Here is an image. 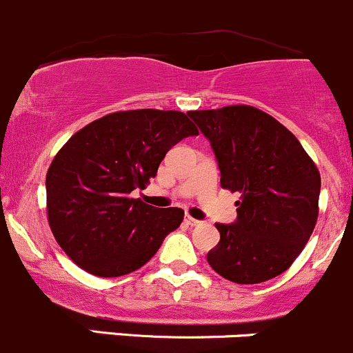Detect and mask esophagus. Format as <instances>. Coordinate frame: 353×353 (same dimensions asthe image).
Here are the masks:
<instances>
[{"label": "esophagus", "mask_w": 353, "mask_h": 353, "mask_svg": "<svg viewBox=\"0 0 353 353\" xmlns=\"http://www.w3.org/2000/svg\"><path fill=\"white\" fill-rule=\"evenodd\" d=\"M184 222H186L188 225H191V227H198L199 223H201V222H199V220L193 219V216H191V215H186V216H184Z\"/></svg>", "instance_id": "1"}]
</instances>
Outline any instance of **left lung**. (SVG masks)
<instances>
[{
  "label": "left lung",
  "mask_w": 353,
  "mask_h": 353,
  "mask_svg": "<svg viewBox=\"0 0 353 353\" xmlns=\"http://www.w3.org/2000/svg\"><path fill=\"white\" fill-rule=\"evenodd\" d=\"M188 114L212 143L222 188L241 194L236 222L215 223L220 243L206 256L210 266L243 285L275 279L318 222V167L282 123L252 105Z\"/></svg>",
  "instance_id": "obj_1"
}]
</instances>
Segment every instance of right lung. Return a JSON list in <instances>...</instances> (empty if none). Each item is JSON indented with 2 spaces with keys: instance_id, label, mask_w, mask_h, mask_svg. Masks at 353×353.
Returning a JSON list of instances; mask_svg holds the SVG:
<instances>
[{
  "instance_id": "add662e5",
  "label": "right lung",
  "mask_w": 353,
  "mask_h": 353,
  "mask_svg": "<svg viewBox=\"0 0 353 353\" xmlns=\"http://www.w3.org/2000/svg\"><path fill=\"white\" fill-rule=\"evenodd\" d=\"M198 134L179 110H117L73 134L46 176L48 222L68 258L95 276H123L154 258L181 225V208L133 198L170 147Z\"/></svg>"
}]
</instances>
